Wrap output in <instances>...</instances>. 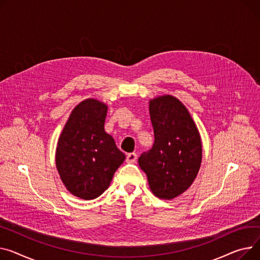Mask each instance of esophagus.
Wrapping results in <instances>:
<instances>
[{
	"label": "esophagus",
	"instance_id": "34e87169",
	"mask_svg": "<svg viewBox=\"0 0 260 260\" xmlns=\"http://www.w3.org/2000/svg\"><path fill=\"white\" fill-rule=\"evenodd\" d=\"M137 158H138L137 153H135V152L127 153V155H126V163H135L137 161Z\"/></svg>",
	"mask_w": 260,
	"mask_h": 260
}]
</instances>
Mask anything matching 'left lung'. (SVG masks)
<instances>
[{"label": "left lung", "instance_id": "obj_1", "mask_svg": "<svg viewBox=\"0 0 260 260\" xmlns=\"http://www.w3.org/2000/svg\"><path fill=\"white\" fill-rule=\"evenodd\" d=\"M154 142L138 163L145 172L151 192L172 200L191 186L202 163L198 127L183 103L171 95L149 101Z\"/></svg>", "mask_w": 260, "mask_h": 260}]
</instances>
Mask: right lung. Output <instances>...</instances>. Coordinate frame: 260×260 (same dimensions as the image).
<instances>
[{
  "label": "right lung",
  "mask_w": 260,
  "mask_h": 260,
  "mask_svg": "<svg viewBox=\"0 0 260 260\" xmlns=\"http://www.w3.org/2000/svg\"><path fill=\"white\" fill-rule=\"evenodd\" d=\"M107 112V105L96 99L81 101L57 142L55 163L60 179L69 191L82 200H94L105 192L125 160L105 131Z\"/></svg>",
  "instance_id": "obj_1"
}]
</instances>
